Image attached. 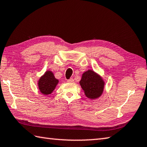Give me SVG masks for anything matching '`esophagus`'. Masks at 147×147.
Here are the masks:
<instances>
[{"label":"esophagus","mask_w":147,"mask_h":147,"mask_svg":"<svg viewBox=\"0 0 147 147\" xmlns=\"http://www.w3.org/2000/svg\"><path fill=\"white\" fill-rule=\"evenodd\" d=\"M67 82L68 83H74V80L73 78H70V79L67 80Z\"/></svg>","instance_id":"34e87169"}]
</instances>
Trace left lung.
I'll use <instances>...</instances> for the list:
<instances>
[{
  "label": "left lung",
  "mask_w": 147,
  "mask_h": 147,
  "mask_svg": "<svg viewBox=\"0 0 147 147\" xmlns=\"http://www.w3.org/2000/svg\"><path fill=\"white\" fill-rule=\"evenodd\" d=\"M80 83L85 96L92 99L97 98L102 94L105 85L101 78L91 70L83 74Z\"/></svg>",
  "instance_id": "1"
}]
</instances>
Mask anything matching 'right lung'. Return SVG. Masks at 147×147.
Listing matches in <instances>:
<instances>
[{
  "instance_id": "right-lung-1",
  "label": "right lung",
  "mask_w": 147,
  "mask_h": 147,
  "mask_svg": "<svg viewBox=\"0 0 147 147\" xmlns=\"http://www.w3.org/2000/svg\"><path fill=\"white\" fill-rule=\"evenodd\" d=\"M59 81L55 78L52 72H46L45 75L40 78L38 86L41 92L43 94H50L55 88Z\"/></svg>"
}]
</instances>
